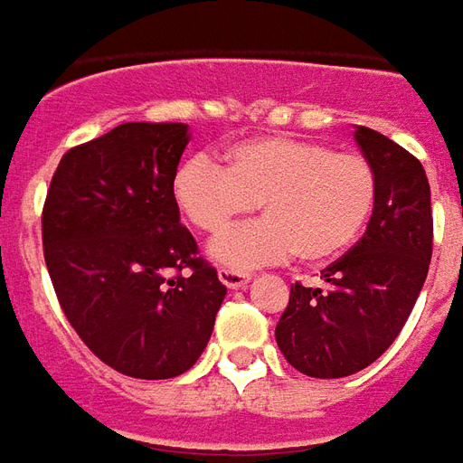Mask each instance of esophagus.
Masks as SVG:
<instances>
[{
  "mask_svg": "<svg viewBox=\"0 0 463 463\" xmlns=\"http://www.w3.org/2000/svg\"><path fill=\"white\" fill-rule=\"evenodd\" d=\"M219 281L224 283L227 288H244L246 283H249V273H241V271H234V269H219Z\"/></svg>",
  "mask_w": 463,
  "mask_h": 463,
  "instance_id": "esophagus-1",
  "label": "esophagus"
}]
</instances>
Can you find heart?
Masks as SVG:
<instances>
[{
    "instance_id": "1",
    "label": "heart",
    "mask_w": 463,
    "mask_h": 463,
    "mask_svg": "<svg viewBox=\"0 0 463 463\" xmlns=\"http://www.w3.org/2000/svg\"><path fill=\"white\" fill-rule=\"evenodd\" d=\"M172 194L192 227L217 234L259 204L266 219L217 236L209 254L234 271L281 261L323 264L355 244L373 217L377 175L367 157L288 135L241 140L224 167L204 155L182 162Z\"/></svg>"
}]
</instances>
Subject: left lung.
Listing matches in <instances>:
<instances>
[{
  "label": "left lung",
  "instance_id": "8db88e82",
  "mask_svg": "<svg viewBox=\"0 0 463 463\" xmlns=\"http://www.w3.org/2000/svg\"><path fill=\"white\" fill-rule=\"evenodd\" d=\"M355 143L377 175L363 239L320 271L323 288L291 286L276 343L298 373L347 377L374 363L410 318L431 261V197L421 162L377 130Z\"/></svg>",
  "mask_w": 463,
  "mask_h": 463
}]
</instances>
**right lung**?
<instances>
[{
    "label": "right lung",
    "mask_w": 463,
    "mask_h": 463,
    "mask_svg": "<svg viewBox=\"0 0 463 463\" xmlns=\"http://www.w3.org/2000/svg\"><path fill=\"white\" fill-rule=\"evenodd\" d=\"M184 123H123L71 147L42 214L43 259L79 338L118 373L167 380L204 353L227 286L180 224Z\"/></svg>",
    "instance_id": "obj_1"
}]
</instances>
